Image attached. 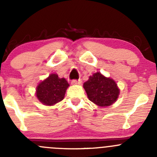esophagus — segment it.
<instances>
[{
    "mask_svg": "<svg viewBox=\"0 0 157 157\" xmlns=\"http://www.w3.org/2000/svg\"><path fill=\"white\" fill-rule=\"evenodd\" d=\"M81 82V80H73L72 81H71V83H72V84H80Z\"/></svg>",
    "mask_w": 157,
    "mask_h": 157,
    "instance_id": "34e87169",
    "label": "esophagus"
}]
</instances>
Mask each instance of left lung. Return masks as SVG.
Returning a JSON list of instances; mask_svg holds the SVG:
<instances>
[{
  "label": "left lung",
  "mask_w": 157,
  "mask_h": 157,
  "mask_svg": "<svg viewBox=\"0 0 157 157\" xmlns=\"http://www.w3.org/2000/svg\"><path fill=\"white\" fill-rule=\"evenodd\" d=\"M83 88L91 102L99 107H107L116 102L120 90L114 80L96 72L83 83Z\"/></svg>",
  "instance_id": "left-lung-1"
}]
</instances>
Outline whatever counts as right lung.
Returning <instances> with one entry per match:
<instances>
[{"label": "right lung", "instance_id": "add662e5", "mask_svg": "<svg viewBox=\"0 0 157 157\" xmlns=\"http://www.w3.org/2000/svg\"><path fill=\"white\" fill-rule=\"evenodd\" d=\"M68 86L65 79L60 78L56 74H51L48 78L39 83L36 96L43 105H53L64 99Z\"/></svg>", "mask_w": 157, "mask_h": 157}]
</instances>
